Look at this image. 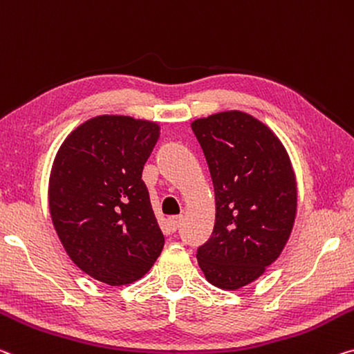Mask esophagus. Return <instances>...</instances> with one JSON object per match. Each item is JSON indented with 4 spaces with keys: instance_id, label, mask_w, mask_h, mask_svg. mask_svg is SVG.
<instances>
[{
    "instance_id": "1",
    "label": "esophagus",
    "mask_w": 354,
    "mask_h": 354,
    "mask_svg": "<svg viewBox=\"0 0 354 354\" xmlns=\"http://www.w3.org/2000/svg\"><path fill=\"white\" fill-rule=\"evenodd\" d=\"M181 221H183V216H173V217L168 218L167 225H168V230H170V233H175L176 232L178 227H179V223H181Z\"/></svg>"
}]
</instances>
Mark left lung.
<instances>
[{"label":"left lung","mask_w":354,"mask_h":354,"mask_svg":"<svg viewBox=\"0 0 354 354\" xmlns=\"http://www.w3.org/2000/svg\"><path fill=\"white\" fill-rule=\"evenodd\" d=\"M214 184L216 223L197 250L207 282L238 290L279 258L295 223V171L272 131L243 111L192 122Z\"/></svg>","instance_id":"left-lung-1"}]
</instances>
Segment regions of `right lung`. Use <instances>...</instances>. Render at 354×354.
<instances>
[{"instance_id":"add662e5","label":"right lung","mask_w":354,"mask_h":354,"mask_svg":"<svg viewBox=\"0 0 354 354\" xmlns=\"http://www.w3.org/2000/svg\"><path fill=\"white\" fill-rule=\"evenodd\" d=\"M156 122L102 115L56 153L48 183L53 227L71 260L111 287L143 277L164 249L143 167L159 138Z\"/></svg>"}]
</instances>
